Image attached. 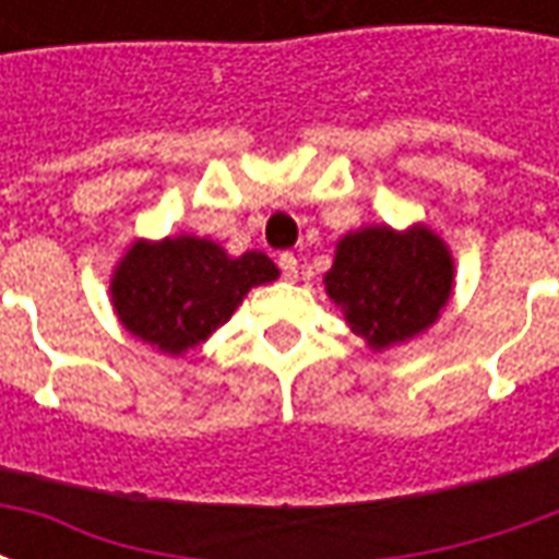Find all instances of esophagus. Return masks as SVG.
I'll list each match as a JSON object with an SVG mask.
<instances>
[{
  "instance_id": "obj_1",
  "label": "esophagus",
  "mask_w": 559,
  "mask_h": 559,
  "mask_svg": "<svg viewBox=\"0 0 559 559\" xmlns=\"http://www.w3.org/2000/svg\"><path fill=\"white\" fill-rule=\"evenodd\" d=\"M278 266H281V275L287 281H296V275H299V260L293 254H281L278 257Z\"/></svg>"
}]
</instances>
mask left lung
<instances>
[{
  "mask_svg": "<svg viewBox=\"0 0 559 559\" xmlns=\"http://www.w3.org/2000/svg\"><path fill=\"white\" fill-rule=\"evenodd\" d=\"M323 284L353 332L371 350H386L437 323L452 296L455 263L425 224L404 233L377 224L338 239Z\"/></svg>",
  "mask_w": 559,
  "mask_h": 559,
  "instance_id": "8db88e82",
  "label": "left lung"
}]
</instances>
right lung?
<instances>
[{"label":"right lung","instance_id":"1","mask_svg":"<svg viewBox=\"0 0 559 559\" xmlns=\"http://www.w3.org/2000/svg\"><path fill=\"white\" fill-rule=\"evenodd\" d=\"M278 278L263 251L230 257L212 239H138L116 263L110 299L134 338L182 356L224 326L251 287Z\"/></svg>","mask_w":559,"mask_h":559}]
</instances>
